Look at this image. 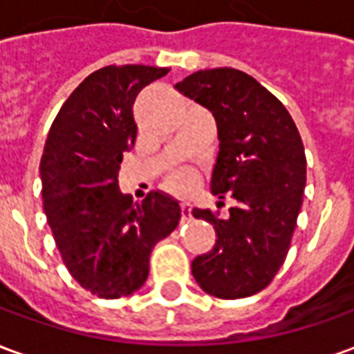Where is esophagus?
I'll use <instances>...</instances> for the list:
<instances>
[{
    "instance_id": "34e87169",
    "label": "esophagus",
    "mask_w": 354,
    "mask_h": 354,
    "mask_svg": "<svg viewBox=\"0 0 354 354\" xmlns=\"http://www.w3.org/2000/svg\"><path fill=\"white\" fill-rule=\"evenodd\" d=\"M182 220H189L192 218V205L189 203H182Z\"/></svg>"
}]
</instances>
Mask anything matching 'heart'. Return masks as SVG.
I'll use <instances>...</instances> for the list:
<instances>
[{"mask_svg":"<svg viewBox=\"0 0 354 354\" xmlns=\"http://www.w3.org/2000/svg\"><path fill=\"white\" fill-rule=\"evenodd\" d=\"M197 182H199L197 172L185 167V169H178L172 174H169L165 180V187L169 192L176 193V195H187L197 187Z\"/></svg>","mask_w":354,"mask_h":354,"instance_id":"obj_1","label":"heart"}]
</instances>
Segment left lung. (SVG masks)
I'll use <instances>...</instances> for the list:
<instances>
[{"mask_svg": "<svg viewBox=\"0 0 354 354\" xmlns=\"http://www.w3.org/2000/svg\"><path fill=\"white\" fill-rule=\"evenodd\" d=\"M176 88L212 111L220 151L210 189L237 201L227 220L193 208L218 239L193 260L192 273L210 296H254L273 281L290 250L304 203V142L282 102L241 70H199Z\"/></svg>", "mask_w": 354, "mask_h": 354, "instance_id": "obj_1", "label": "left lung"}]
</instances>
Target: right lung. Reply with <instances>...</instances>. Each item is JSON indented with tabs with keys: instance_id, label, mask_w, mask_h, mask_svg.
I'll return each instance as SVG.
<instances>
[{
	"instance_id": "obj_1",
	"label": "right lung",
	"mask_w": 354,
	"mask_h": 354,
	"mask_svg": "<svg viewBox=\"0 0 354 354\" xmlns=\"http://www.w3.org/2000/svg\"><path fill=\"white\" fill-rule=\"evenodd\" d=\"M167 73L142 64L96 70L62 104L45 142L43 210L58 252L81 288L104 299L129 296L146 282L149 254L182 216L165 193L132 203L117 184L138 132L132 104Z\"/></svg>"
}]
</instances>
